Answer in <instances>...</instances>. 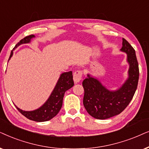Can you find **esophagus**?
I'll return each mask as SVG.
<instances>
[{"label":"esophagus","instance_id":"34e87169","mask_svg":"<svg viewBox=\"0 0 149 149\" xmlns=\"http://www.w3.org/2000/svg\"><path fill=\"white\" fill-rule=\"evenodd\" d=\"M82 72L81 71H76V72L73 73V81L74 82L77 84L80 81L82 80Z\"/></svg>","mask_w":149,"mask_h":149}]
</instances>
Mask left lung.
Listing matches in <instances>:
<instances>
[{"label":"left lung","instance_id":"obj_1","mask_svg":"<svg viewBox=\"0 0 149 149\" xmlns=\"http://www.w3.org/2000/svg\"><path fill=\"white\" fill-rule=\"evenodd\" d=\"M120 51L127 54L130 67L128 78L119 88L109 90L90 74H87V78L82 82L84 89L83 104L87 112L97 119H106L121 113L132 101L138 86L139 68L135 49L123 38Z\"/></svg>","mask_w":149,"mask_h":149}]
</instances>
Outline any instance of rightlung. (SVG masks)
Wrapping results in <instances>:
<instances>
[{
  "label": "right lung",
  "instance_id": "add662e5",
  "mask_svg": "<svg viewBox=\"0 0 149 149\" xmlns=\"http://www.w3.org/2000/svg\"><path fill=\"white\" fill-rule=\"evenodd\" d=\"M35 37L34 35H31L24 37L15 45L13 49L14 50L19 45L24 43H30L31 39L34 38ZM13 54V52L12 50L11 52L9 61L12 57ZM73 85H74V82L73 80L72 71L63 73L62 74H61L60 78L58 80L54 90L49 95V98L40 108L35 110L25 111L17 108L15 105V106L22 114L30 120L37 122L47 121L54 118L59 112L63 105V100L65 93L69 88H71Z\"/></svg>",
  "mask_w": 149,
  "mask_h": 149
}]
</instances>
